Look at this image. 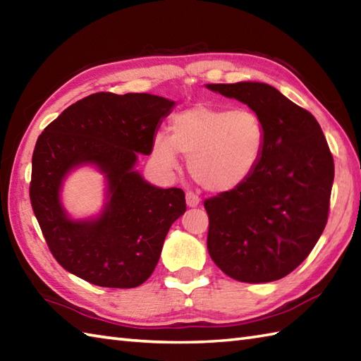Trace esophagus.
Segmentation results:
<instances>
[{"label": "esophagus", "mask_w": 361, "mask_h": 361, "mask_svg": "<svg viewBox=\"0 0 361 361\" xmlns=\"http://www.w3.org/2000/svg\"><path fill=\"white\" fill-rule=\"evenodd\" d=\"M186 203H188V206H190V208H195V206H198V203H200V197L194 194L192 190H188V192H186Z\"/></svg>", "instance_id": "34e87169"}]
</instances>
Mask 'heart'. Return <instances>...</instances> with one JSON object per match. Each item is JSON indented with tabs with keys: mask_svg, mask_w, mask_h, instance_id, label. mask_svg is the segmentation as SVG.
<instances>
[{
	"mask_svg": "<svg viewBox=\"0 0 361 361\" xmlns=\"http://www.w3.org/2000/svg\"><path fill=\"white\" fill-rule=\"evenodd\" d=\"M265 144V126L256 111L198 104L175 114L171 136H155L153 157L172 169L181 153L203 189L229 192L256 171Z\"/></svg>",
	"mask_w": 361,
	"mask_h": 361,
	"instance_id": "heart-1",
	"label": "heart"
}]
</instances>
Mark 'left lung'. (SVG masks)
Returning a JSON list of instances; mask_svg holds the SVG:
<instances>
[{"label": "left lung", "mask_w": 361, "mask_h": 361, "mask_svg": "<svg viewBox=\"0 0 361 361\" xmlns=\"http://www.w3.org/2000/svg\"><path fill=\"white\" fill-rule=\"evenodd\" d=\"M208 88L247 104L267 135L262 159L250 178L204 200L209 256L235 281H278L302 264L324 231L334 157L313 114L276 88L259 82Z\"/></svg>", "instance_id": "1"}]
</instances>
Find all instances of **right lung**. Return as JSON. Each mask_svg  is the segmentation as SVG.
I'll use <instances>...</instances> for the list:
<instances>
[{
	"label": "right lung",
	"instance_id": "right-lung-1",
	"mask_svg": "<svg viewBox=\"0 0 361 361\" xmlns=\"http://www.w3.org/2000/svg\"><path fill=\"white\" fill-rule=\"evenodd\" d=\"M173 101L145 94L94 93L68 106L38 136L29 197L54 259L99 287L135 288L150 278L169 228L186 211L180 188L159 189L133 171L150 155ZM85 162L107 175L111 202L93 222H73L58 200L63 176Z\"/></svg>",
	"mask_w": 361,
	"mask_h": 361
}]
</instances>
